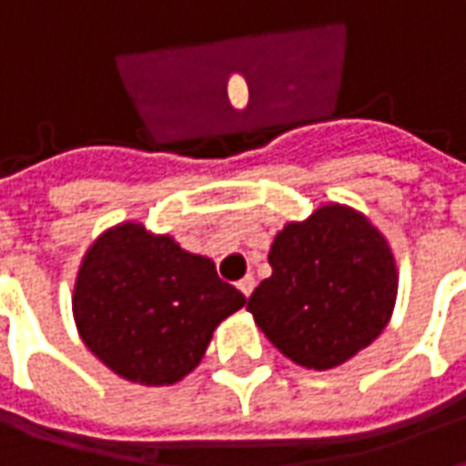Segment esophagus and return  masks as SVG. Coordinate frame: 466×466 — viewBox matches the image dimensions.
<instances>
[{
	"label": "esophagus",
	"instance_id": "34e87169",
	"mask_svg": "<svg viewBox=\"0 0 466 466\" xmlns=\"http://www.w3.org/2000/svg\"><path fill=\"white\" fill-rule=\"evenodd\" d=\"M237 287H239V292H242L244 297H249V294L254 292V287H257V282H254L252 274H247L244 279H239V284H237Z\"/></svg>",
	"mask_w": 466,
	"mask_h": 466
}]
</instances>
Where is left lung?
<instances>
[{"mask_svg": "<svg viewBox=\"0 0 466 466\" xmlns=\"http://www.w3.org/2000/svg\"><path fill=\"white\" fill-rule=\"evenodd\" d=\"M272 277L247 309L267 339L307 370H332L370 347L390 322L397 264L374 224L351 207L324 204L289 222L269 249Z\"/></svg>", "mask_w": 466, "mask_h": 466, "instance_id": "1", "label": "left lung"}]
</instances>
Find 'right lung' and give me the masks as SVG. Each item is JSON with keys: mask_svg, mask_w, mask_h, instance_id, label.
<instances>
[{"mask_svg": "<svg viewBox=\"0 0 466 466\" xmlns=\"http://www.w3.org/2000/svg\"><path fill=\"white\" fill-rule=\"evenodd\" d=\"M247 304L212 259L139 222L116 224L86 249L75 322L96 360L124 380L162 387L202 361L222 319Z\"/></svg>", "mask_w": 466, "mask_h": 466, "instance_id": "1", "label": "right lung"}]
</instances>
